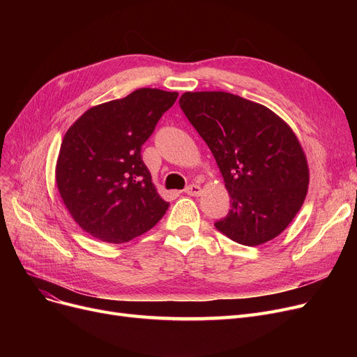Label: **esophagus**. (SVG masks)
<instances>
[{
	"label": "esophagus",
	"mask_w": 357,
	"mask_h": 357,
	"mask_svg": "<svg viewBox=\"0 0 357 357\" xmlns=\"http://www.w3.org/2000/svg\"><path fill=\"white\" fill-rule=\"evenodd\" d=\"M185 194H188L191 197H198L201 194V186L197 183H192L190 186H186L185 188Z\"/></svg>",
	"instance_id": "esophagus-1"
}]
</instances>
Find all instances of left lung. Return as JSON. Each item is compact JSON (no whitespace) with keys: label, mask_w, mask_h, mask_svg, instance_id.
<instances>
[{"label":"left lung","mask_w":357,"mask_h":357,"mask_svg":"<svg viewBox=\"0 0 357 357\" xmlns=\"http://www.w3.org/2000/svg\"><path fill=\"white\" fill-rule=\"evenodd\" d=\"M179 105L210 147L231 198L215 229L245 246L279 236L301 208L310 181L291 127L265 105L222 91L185 92Z\"/></svg>","instance_id":"1"}]
</instances>
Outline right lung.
Wrapping results in <instances>:
<instances>
[{
	"label": "right lung",
	"mask_w": 357,
	"mask_h": 357,
	"mask_svg": "<svg viewBox=\"0 0 357 357\" xmlns=\"http://www.w3.org/2000/svg\"><path fill=\"white\" fill-rule=\"evenodd\" d=\"M178 92L140 88L96 105L75 121L61 144L56 183L72 218L92 237L124 243L156 226L160 198L142 146Z\"/></svg>",
	"instance_id": "obj_1"
}]
</instances>
